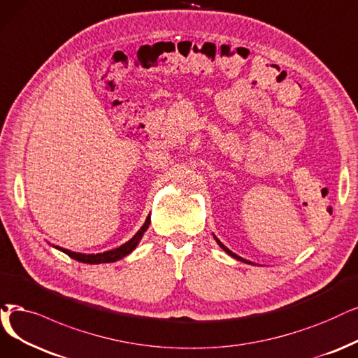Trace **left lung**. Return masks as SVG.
<instances>
[{
    "mask_svg": "<svg viewBox=\"0 0 358 358\" xmlns=\"http://www.w3.org/2000/svg\"><path fill=\"white\" fill-rule=\"evenodd\" d=\"M214 236V235H213ZM214 239H216V242H217V244L220 245V248L224 251V252H227L229 255H231V257H234V259H236V260H239V262H244V263H248V264H254L252 262H248V260H244V259H242V257H239V255H236L235 252H232L231 250H229V248H226L223 244H222V242L217 239V236H214Z\"/></svg>",
    "mask_w": 358,
    "mask_h": 358,
    "instance_id": "1",
    "label": "left lung"
}]
</instances>
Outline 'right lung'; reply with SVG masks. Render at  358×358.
<instances>
[{
  "instance_id": "1",
  "label": "right lung",
  "mask_w": 358,
  "mask_h": 358,
  "mask_svg": "<svg viewBox=\"0 0 358 358\" xmlns=\"http://www.w3.org/2000/svg\"><path fill=\"white\" fill-rule=\"evenodd\" d=\"M151 223V217L148 216L145 223L142 224V227L139 229V231L129 239L127 242H124L123 245L114 248V250H110V251H106V252H98V254H82V252H75V251H70V250H66V248H62V247H55L52 245L54 248L63 251L64 254H67L69 257H71V259L76 260V262H80V263H87V264H101V263H114L117 260H122L123 257H126L127 254H131L139 244V241L142 239V236H144L145 231L148 229Z\"/></svg>"
}]
</instances>
